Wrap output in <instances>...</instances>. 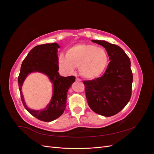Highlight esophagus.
Listing matches in <instances>:
<instances>
[{
	"instance_id": "obj_1",
	"label": "esophagus",
	"mask_w": 154,
	"mask_h": 154,
	"mask_svg": "<svg viewBox=\"0 0 154 154\" xmlns=\"http://www.w3.org/2000/svg\"><path fill=\"white\" fill-rule=\"evenodd\" d=\"M76 81H82L81 79L78 78H76Z\"/></svg>"
}]
</instances>
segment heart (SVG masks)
<instances>
[{"label": "heart", "instance_id": "heart-1", "mask_svg": "<svg viewBox=\"0 0 154 154\" xmlns=\"http://www.w3.org/2000/svg\"><path fill=\"white\" fill-rule=\"evenodd\" d=\"M58 63L60 68L68 74H72L78 67L82 77L94 79L105 71L109 63V56L103 48L80 44L69 49L66 57L60 55Z\"/></svg>", "mask_w": 154, "mask_h": 154}]
</instances>
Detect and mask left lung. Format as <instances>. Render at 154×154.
<instances>
[{
	"instance_id": "1",
	"label": "left lung",
	"mask_w": 154,
	"mask_h": 154,
	"mask_svg": "<svg viewBox=\"0 0 154 154\" xmlns=\"http://www.w3.org/2000/svg\"><path fill=\"white\" fill-rule=\"evenodd\" d=\"M104 47L110 60L105 73L94 80L83 81L88 106L100 115H116L127 105L132 95L133 74L130 60L118 45L92 40Z\"/></svg>"
}]
</instances>
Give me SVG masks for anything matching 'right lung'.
<instances>
[{
  "instance_id": "obj_1",
  "label": "right lung",
  "mask_w": 154,
  "mask_h": 154,
  "mask_svg": "<svg viewBox=\"0 0 154 154\" xmlns=\"http://www.w3.org/2000/svg\"><path fill=\"white\" fill-rule=\"evenodd\" d=\"M57 43L36 45L32 48L22 62L18 77L20 97L25 109L34 117L42 122H49L57 119L64 112L66 106L67 92L75 82V77L61 76L58 73V49ZM32 72H40L48 76L54 85V95L50 104L42 111L29 109L25 103L21 94V85L28 74Z\"/></svg>"
}]
</instances>
